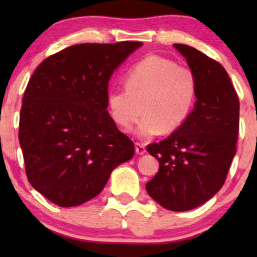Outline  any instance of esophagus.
<instances>
[{
	"label": "esophagus",
	"mask_w": 257,
	"mask_h": 257,
	"mask_svg": "<svg viewBox=\"0 0 257 257\" xmlns=\"http://www.w3.org/2000/svg\"><path fill=\"white\" fill-rule=\"evenodd\" d=\"M136 152L137 154H144L146 152V147L142 143H136Z\"/></svg>",
	"instance_id": "34e87169"
}]
</instances>
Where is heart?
Instances as JSON below:
<instances>
[{
	"instance_id": "b5f03b06",
	"label": "heart",
	"mask_w": 257,
	"mask_h": 257,
	"mask_svg": "<svg viewBox=\"0 0 257 257\" xmlns=\"http://www.w3.org/2000/svg\"><path fill=\"white\" fill-rule=\"evenodd\" d=\"M125 89L107 96L108 111L115 124L130 128L144 115L135 133L150 138L174 132L186 121L196 97V77L187 66L147 56L126 73Z\"/></svg>"
}]
</instances>
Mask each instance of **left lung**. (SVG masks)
I'll list each match as a JSON object with an SVG mask.
<instances>
[{
	"label": "left lung",
	"instance_id": "left-lung-1",
	"mask_svg": "<svg viewBox=\"0 0 257 257\" xmlns=\"http://www.w3.org/2000/svg\"><path fill=\"white\" fill-rule=\"evenodd\" d=\"M174 48L196 77V101L177 131L147 145L159 171L146 191L164 208L185 212L208 201L226 181L236 153L240 101L219 62L189 45Z\"/></svg>",
	"mask_w": 257,
	"mask_h": 257
}]
</instances>
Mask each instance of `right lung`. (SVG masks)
<instances>
[{"mask_svg":"<svg viewBox=\"0 0 257 257\" xmlns=\"http://www.w3.org/2000/svg\"><path fill=\"white\" fill-rule=\"evenodd\" d=\"M142 42L82 43L45 58L28 83L19 139L31 186L61 207L103 191L135 144L106 111L108 80Z\"/></svg>","mask_w":257,"mask_h":257,"instance_id":"right-lung-1","label":"right lung"}]
</instances>
